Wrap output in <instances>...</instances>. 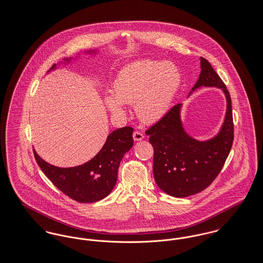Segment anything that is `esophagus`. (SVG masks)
Listing matches in <instances>:
<instances>
[{
  "label": "esophagus",
  "mask_w": 263,
  "mask_h": 263,
  "mask_svg": "<svg viewBox=\"0 0 263 263\" xmlns=\"http://www.w3.org/2000/svg\"><path fill=\"white\" fill-rule=\"evenodd\" d=\"M133 138H134L135 141H139V140H142L144 138V135L140 131H134L133 132Z\"/></svg>",
  "instance_id": "1"
}]
</instances>
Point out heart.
<instances>
[{
    "instance_id": "heart-1",
    "label": "heart",
    "mask_w": 263,
    "mask_h": 263,
    "mask_svg": "<svg viewBox=\"0 0 263 263\" xmlns=\"http://www.w3.org/2000/svg\"><path fill=\"white\" fill-rule=\"evenodd\" d=\"M180 82V73L173 64L137 61L119 72L114 82L115 96H107L105 104L114 114L124 112L123 104H135L140 120L155 123L167 111Z\"/></svg>"
}]
</instances>
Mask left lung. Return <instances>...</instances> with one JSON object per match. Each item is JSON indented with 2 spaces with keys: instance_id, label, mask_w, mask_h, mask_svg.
<instances>
[{
  "instance_id": "obj_1",
  "label": "left lung",
  "mask_w": 263,
  "mask_h": 263,
  "mask_svg": "<svg viewBox=\"0 0 263 263\" xmlns=\"http://www.w3.org/2000/svg\"><path fill=\"white\" fill-rule=\"evenodd\" d=\"M201 72L195 86H215L227 98V114L219 133L200 142L186 134L181 105H174L145 134L154 147V176L158 187L174 197H187L206 189L221 171L234 141L232 101L226 84L210 62L200 57Z\"/></svg>"
}]
</instances>
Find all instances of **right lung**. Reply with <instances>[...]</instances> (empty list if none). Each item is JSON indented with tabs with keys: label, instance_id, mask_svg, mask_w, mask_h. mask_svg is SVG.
Returning a JSON list of instances; mask_svg holds the SVG:
<instances>
[{
	"label": "right lung",
	"instance_id": "right-lung-1",
	"mask_svg": "<svg viewBox=\"0 0 263 263\" xmlns=\"http://www.w3.org/2000/svg\"><path fill=\"white\" fill-rule=\"evenodd\" d=\"M132 133V127L115 130L95 158L74 167H58L42 159L34 151L33 155L45 175L65 195L81 203L96 202L107 196L115 187L120 162L133 146Z\"/></svg>",
	"mask_w": 263,
	"mask_h": 263
}]
</instances>
